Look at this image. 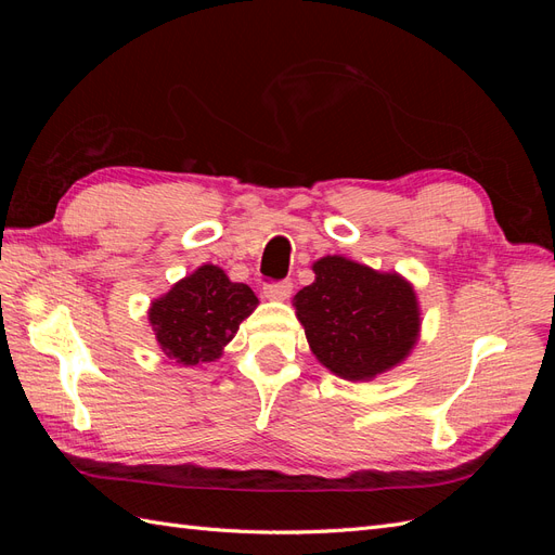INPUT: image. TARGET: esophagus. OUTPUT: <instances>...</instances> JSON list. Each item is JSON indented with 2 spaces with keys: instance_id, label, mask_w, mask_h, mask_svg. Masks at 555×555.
I'll use <instances>...</instances> for the list:
<instances>
[{
  "instance_id": "1",
  "label": "esophagus",
  "mask_w": 555,
  "mask_h": 555,
  "mask_svg": "<svg viewBox=\"0 0 555 555\" xmlns=\"http://www.w3.org/2000/svg\"><path fill=\"white\" fill-rule=\"evenodd\" d=\"M263 296L268 300H287L292 296V282L284 280V282H275V284H266Z\"/></svg>"
}]
</instances>
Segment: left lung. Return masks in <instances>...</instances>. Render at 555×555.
<instances>
[{
	"label": "left lung",
	"mask_w": 555,
	"mask_h": 555,
	"mask_svg": "<svg viewBox=\"0 0 555 555\" xmlns=\"http://www.w3.org/2000/svg\"><path fill=\"white\" fill-rule=\"evenodd\" d=\"M294 308L317 361L349 382H371L405 361L422 335L414 284L396 271L326 255Z\"/></svg>",
	"instance_id": "left-lung-1"
}]
</instances>
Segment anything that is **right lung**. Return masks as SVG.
<instances>
[{"mask_svg":"<svg viewBox=\"0 0 555 555\" xmlns=\"http://www.w3.org/2000/svg\"><path fill=\"white\" fill-rule=\"evenodd\" d=\"M257 306L259 298L247 284L231 282L220 266L204 263L150 304L147 322L164 354L188 367L220 359Z\"/></svg>","mask_w":555,"mask_h":555,"instance_id":"1","label":"right lung"}]
</instances>
